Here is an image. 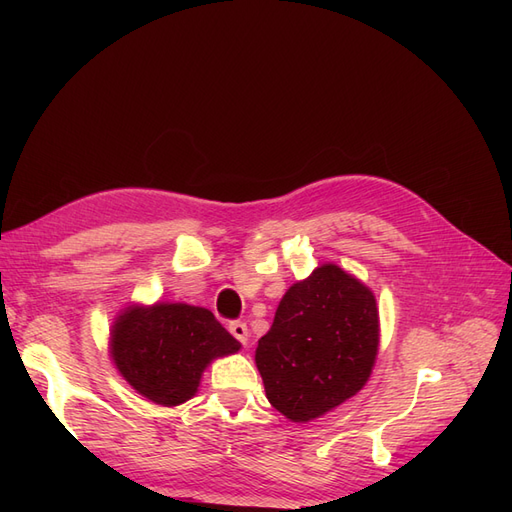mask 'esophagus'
Wrapping results in <instances>:
<instances>
[{
  "instance_id": "obj_1",
  "label": "esophagus",
  "mask_w": 512,
  "mask_h": 512,
  "mask_svg": "<svg viewBox=\"0 0 512 512\" xmlns=\"http://www.w3.org/2000/svg\"><path fill=\"white\" fill-rule=\"evenodd\" d=\"M228 331L232 333V337L237 339V342H241L243 346L247 344V337H250V331H247V324L241 322V320H235L228 324Z\"/></svg>"
}]
</instances>
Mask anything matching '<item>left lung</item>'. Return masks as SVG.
Masks as SVG:
<instances>
[{
  "instance_id": "1",
  "label": "left lung",
  "mask_w": 512,
  "mask_h": 512,
  "mask_svg": "<svg viewBox=\"0 0 512 512\" xmlns=\"http://www.w3.org/2000/svg\"><path fill=\"white\" fill-rule=\"evenodd\" d=\"M378 344L374 292L337 265H322L286 290L258 339L256 367L271 406L307 423L363 389Z\"/></svg>"
}]
</instances>
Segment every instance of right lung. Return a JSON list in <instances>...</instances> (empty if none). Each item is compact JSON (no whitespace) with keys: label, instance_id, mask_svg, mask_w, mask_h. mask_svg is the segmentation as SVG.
Masks as SVG:
<instances>
[{"label":"right lung","instance_id":"right-lung-1","mask_svg":"<svg viewBox=\"0 0 512 512\" xmlns=\"http://www.w3.org/2000/svg\"><path fill=\"white\" fill-rule=\"evenodd\" d=\"M239 348L209 309L188 303L130 305L111 331V356L123 380L166 408L192 399L207 365Z\"/></svg>","mask_w":512,"mask_h":512}]
</instances>
